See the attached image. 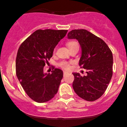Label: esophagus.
Masks as SVG:
<instances>
[{"instance_id":"1","label":"esophagus","mask_w":127,"mask_h":127,"mask_svg":"<svg viewBox=\"0 0 127 127\" xmlns=\"http://www.w3.org/2000/svg\"><path fill=\"white\" fill-rule=\"evenodd\" d=\"M68 73V72H65V71H64L63 72V75H64V76H65V75H66Z\"/></svg>"}]
</instances>
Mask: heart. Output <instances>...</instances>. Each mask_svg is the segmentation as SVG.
Wrapping results in <instances>:
<instances>
[{"label": "heart", "mask_w": 127, "mask_h": 127, "mask_svg": "<svg viewBox=\"0 0 127 127\" xmlns=\"http://www.w3.org/2000/svg\"><path fill=\"white\" fill-rule=\"evenodd\" d=\"M66 45L68 48V49L72 48L74 47L75 46H79L78 42L75 41V40L68 41L67 42ZM60 65L61 67L65 70H68L70 67V64L67 62H65V61H63V62H61L60 64Z\"/></svg>", "instance_id": "obj_1"}]
</instances>
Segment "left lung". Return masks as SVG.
<instances>
[{
	"label": "left lung",
	"instance_id": "8db88e82",
	"mask_svg": "<svg viewBox=\"0 0 127 127\" xmlns=\"http://www.w3.org/2000/svg\"><path fill=\"white\" fill-rule=\"evenodd\" d=\"M68 39H76L82 48L79 64L87 70V76L73 73V88L79 97L93 101L101 97L113 75V55L103 40L84 29L73 30Z\"/></svg>",
	"mask_w": 127,
	"mask_h": 127
}]
</instances>
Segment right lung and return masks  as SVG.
<instances>
[{
  "label": "right lung",
  "instance_id": "obj_1",
  "mask_svg": "<svg viewBox=\"0 0 127 127\" xmlns=\"http://www.w3.org/2000/svg\"><path fill=\"white\" fill-rule=\"evenodd\" d=\"M66 30H36L19 47L16 57V75L27 95L37 103L54 97L63 76L62 70L52 66V73H44L43 67L52 57L53 51Z\"/></svg>",
  "mask_w": 127,
  "mask_h": 127
}]
</instances>
